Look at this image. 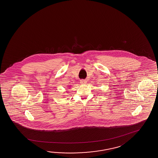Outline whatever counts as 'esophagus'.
Wrapping results in <instances>:
<instances>
[{
    "label": "esophagus",
    "mask_w": 158,
    "mask_h": 158,
    "mask_svg": "<svg viewBox=\"0 0 158 158\" xmlns=\"http://www.w3.org/2000/svg\"><path fill=\"white\" fill-rule=\"evenodd\" d=\"M86 80H84V79H81V84H85L86 83Z\"/></svg>",
    "instance_id": "34e87169"
}]
</instances>
